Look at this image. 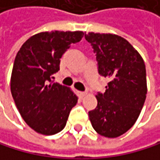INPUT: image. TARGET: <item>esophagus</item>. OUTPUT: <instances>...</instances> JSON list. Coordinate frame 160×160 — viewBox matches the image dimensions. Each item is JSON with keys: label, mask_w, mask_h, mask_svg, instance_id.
Masks as SVG:
<instances>
[{"label": "esophagus", "mask_w": 160, "mask_h": 160, "mask_svg": "<svg viewBox=\"0 0 160 160\" xmlns=\"http://www.w3.org/2000/svg\"><path fill=\"white\" fill-rule=\"evenodd\" d=\"M78 96H79V98H83L84 96L86 95V92H83V91H78Z\"/></svg>", "instance_id": "esophagus-1"}]
</instances>
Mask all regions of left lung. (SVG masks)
Here are the masks:
<instances>
[{
    "mask_svg": "<svg viewBox=\"0 0 160 160\" xmlns=\"http://www.w3.org/2000/svg\"><path fill=\"white\" fill-rule=\"evenodd\" d=\"M98 73L109 78L104 93L98 92L97 107L88 112L98 134L117 138L131 128L139 117L147 95L146 66L143 58L125 39L118 35L88 33Z\"/></svg>",
    "mask_w": 160,
    "mask_h": 160,
    "instance_id": "1",
    "label": "left lung"
}]
</instances>
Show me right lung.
<instances>
[{
  "mask_svg": "<svg viewBox=\"0 0 160 160\" xmlns=\"http://www.w3.org/2000/svg\"><path fill=\"white\" fill-rule=\"evenodd\" d=\"M82 31L42 32L28 39L12 68L10 90L25 122L36 132L53 135L65 127L70 112L78 103L77 95L57 82L60 59L71 43L82 39Z\"/></svg>",
  "mask_w": 160,
  "mask_h": 160,
  "instance_id": "obj_1",
  "label": "right lung"
}]
</instances>
